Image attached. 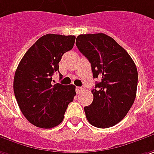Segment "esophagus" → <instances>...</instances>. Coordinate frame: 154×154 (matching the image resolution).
<instances>
[{"mask_svg":"<svg viewBox=\"0 0 154 154\" xmlns=\"http://www.w3.org/2000/svg\"><path fill=\"white\" fill-rule=\"evenodd\" d=\"M82 90H83V89H82L81 87H77V88H76V92H77V94H79Z\"/></svg>","mask_w":154,"mask_h":154,"instance_id":"1","label":"esophagus"}]
</instances>
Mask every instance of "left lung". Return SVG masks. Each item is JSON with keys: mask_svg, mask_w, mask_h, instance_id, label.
Returning <instances> with one entry per match:
<instances>
[{"mask_svg": "<svg viewBox=\"0 0 154 154\" xmlns=\"http://www.w3.org/2000/svg\"><path fill=\"white\" fill-rule=\"evenodd\" d=\"M78 50L91 64L97 83L92 103L84 107L88 122L99 128L120 122L136 97L138 71L132 57L116 41L104 33L81 34L76 41Z\"/></svg>", "mask_w": 154, "mask_h": 154, "instance_id": "left-lung-1", "label": "left lung"}]
</instances>
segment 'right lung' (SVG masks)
<instances>
[{
	"mask_svg": "<svg viewBox=\"0 0 154 154\" xmlns=\"http://www.w3.org/2000/svg\"><path fill=\"white\" fill-rule=\"evenodd\" d=\"M76 37L46 34L33 44L20 60L14 79L18 105L32 125L51 128L62 122L64 113L76 96L72 84H51L64 52L71 50Z\"/></svg>",
	"mask_w": 154,
	"mask_h": 154,
	"instance_id": "right-lung-1",
	"label": "right lung"
}]
</instances>
